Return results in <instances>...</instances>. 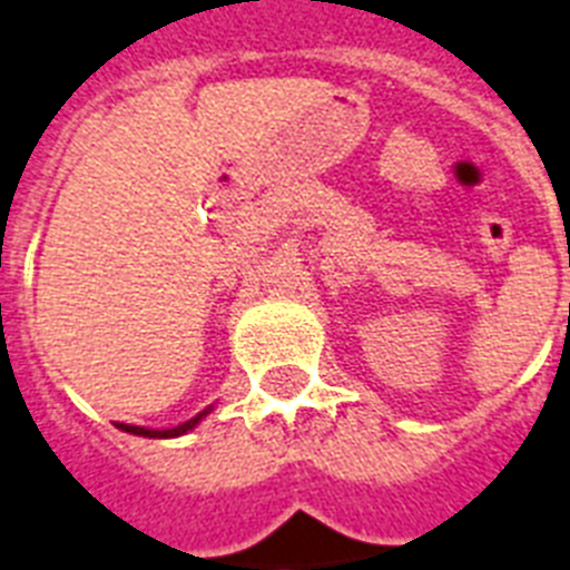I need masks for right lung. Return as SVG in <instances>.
Here are the masks:
<instances>
[{
    "label": "right lung",
    "mask_w": 570,
    "mask_h": 570,
    "mask_svg": "<svg viewBox=\"0 0 570 570\" xmlns=\"http://www.w3.org/2000/svg\"><path fill=\"white\" fill-rule=\"evenodd\" d=\"M212 412V409H206V412H199L197 417H190V421L179 423V426H173V430H144V426H129V423H120V430L126 432H135V435H144V439H173V435H185L188 430H194L206 414Z\"/></svg>",
    "instance_id": "add662e5"
}]
</instances>
